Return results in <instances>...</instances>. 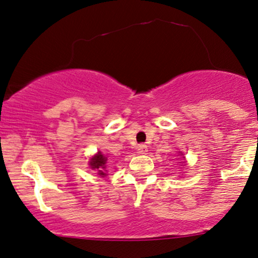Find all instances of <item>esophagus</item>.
<instances>
[{
	"mask_svg": "<svg viewBox=\"0 0 258 258\" xmlns=\"http://www.w3.org/2000/svg\"><path fill=\"white\" fill-rule=\"evenodd\" d=\"M137 150H138V154L144 155V154L148 153V147L145 144H141V145H138V147H137Z\"/></svg>",
	"mask_w": 258,
	"mask_h": 258,
	"instance_id": "esophagus-1",
	"label": "esophagus"
}]
</instances>
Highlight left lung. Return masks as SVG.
<instances>
[{
	"mask_svg": "<svg viewBox=\"0 0 258 258\" xmlns=\"http://www.w3.org/2000/svg\"><path fill=\"white\" fill-rule=\"evenodd\" d=\"M181 155H182V154H181Z\"/></svg>",
	"mask_w": 258,
	"mask_h": 258,
	"instance_id": "obj_1",
	"label": "left lung"
}]
</instances>
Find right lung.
<instances>
[{"label":"right lung","instance_id":"1","mask_svg":"<svg viewBox=\"0 0 258 258\" xmlns=\"http://www.w3.org/2000/svg\"><path fill=\"white\" fill-rule=\"evenodd\" d=\"M107 157H105L101 151H98L97 154L91 157V160H90L89 162L91 169L96 170L101 178H104V176L107 175Z\"/></svg>","mask_w":258,"mask_h":258}]
</instances>
